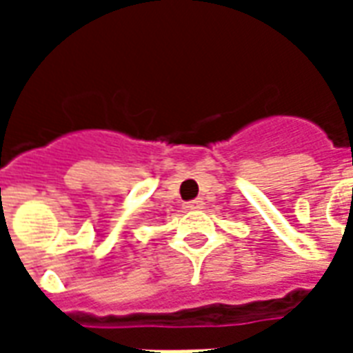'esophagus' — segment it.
I'll use <instances>...</instances> for the list:
<instances>
[{
	"instance_id": "esophagus-1",
	"label": "esophagus",
	"mask_w": 353,
	"mask_h": 353,
	"mask_svg": "<svg viewBox=\"0 0 353 353\" xmlns=\"http://www.w3.org/2000/svg\"><path fill=\"white\" fill-rule=\"evenodd\" d=\"M185 208H189V210H200V208H204V200L194 199V200H191V202H187V206Z\"/></svg>"
}]
</instances>
